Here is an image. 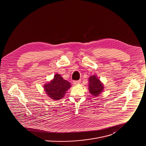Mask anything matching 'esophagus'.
I'll return each mask as SVG.
<instances>
[{
	"label": "esophagus",
	"mask_w": 146,
	"mask_h": 146,
	"mask_svg": "<svg viewBox=\"0 0 146 146\" xmlns=\"http://www.w3.org/2000/svg\"><path fill=\"white\" fill-rule=\"evenodd\" d=\"M80 80H75V81H73V84H74V85H78V84H80Z\"/></svg>",
	"instance_id": "obj_1"
}]
</instances>
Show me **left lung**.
Wrapping results in <instances>:
<instances>
[{
    "label": "left lung",
    "instance_id": "8db88e82",
    "mask_svg": "<svg viewBox=\"0 0 146 146\" xmlns=\"http://www.w3.org/2000/svg\"><path fill=\"white\" fill-rule=\"evenodd\" d=\"M104 86L95 75L92 76L89 79V92L94 96H97L104 90Z\"/></svg>",
    "mask_w": 146,
    "mask_h": 146
}]
</instances>
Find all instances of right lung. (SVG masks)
Instances as JSON below:
<instances>
[{"label": "right lung", "instance_id": "1", "mask_svg": "<svg viewBox=\"0 0 146 146\" xmlns=\"http://www.w3.org/2000/svg\"><path fill=\"white\" fill-rule=\"evenodd\" d=\"M71 87L69 82L64 80L61 75L56 74L54 79L44 86L46 94L54 100H59L64 96L66 91Z\"/></svg>", "mask_w": 146, "mask_h": 146}]
</instances>
